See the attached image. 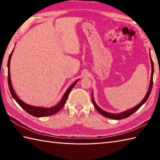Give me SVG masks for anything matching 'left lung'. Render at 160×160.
I'll use <instances>...</instances> for the list:
<instances>
[{
    "label": "left lung",
    "mask_w": 160,
    "mask_h": 160,
    "mask_svg": "<svg viewBox=\"0 0 160 160\" xmlns=\"http://www.w3.org/2000/svg\"><path fill=\"white\" fill-rule=\"evenodd\" d=\"M150 60H151V69H152V72H151V81H150V84H149V87H148V89L147 94H146L145 97L144 98V99L142 100L140 103H139L136 106L132 107L130 109L127 110L125 111L122 112V113H108V112H107L104 111L103 109H102L101 108H100L96 104V103L95 102V101L93 100V91L92 93H91V100H92V102L93 106L95 107V108H96V110L99 112V113L102 115L103 116L108 118H110V119H113V120H121V119H124V118H127L128 117L130 116L132 113H134L135 111H137L139 108H140L142 105H143L145 102L146 101L148 100V98L150 96V93L151 92V89H152V77H153V73H154V66H153V62H152V58H151V53H150Z\"/></svg>",
    "instance_id": "8db88e82"
}]
</instances>
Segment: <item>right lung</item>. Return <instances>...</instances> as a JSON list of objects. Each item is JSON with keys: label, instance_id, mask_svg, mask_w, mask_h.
<instances>
[{"label": "right lung", "instance_id": "right-lung-1", "mask_svg": "<svg viewBox=\"0 0 160 160\" xmlns=\"http://www.w3.org/2000/svg\"><path fill=\"white\" fill-rule=\"evenodd\" d=\"M14 50V48L12 50V53H10V55L9 56V59H8V85H9V89L10 91V93H11L12 96L13 97V99H14L16 102L18 103L20 107H21L24 110H25L27 113H28L29 114L33 115V116L35 117H45V116H49V115H52L53 114L56 113L57 112H58L61 108L63 107V106L65 104L67 97L69 96V93H70V91L71 89H73V87L76 85V84L78 82V81L79 80V79L76 80L75 82L71 84V85L68 88L67 90L66 91V92L64 93L63 95V96L62 98V99L60 101V102L58 104H57L56 106H53L49 108H46V107H34V106H32V105H29L26 104L25 102H24L23 101L20 99L18 96L16 94L15 91H13V89L12 87V84L11 82V78H10V69H9V65H10V60H11V58L12 56V53Z\"/></svg>", "mask_w": 160, "mask_h": 160}]
</instances>
